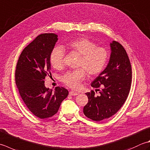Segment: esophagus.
Segmentation results:
<instances>
[{"instance_id":"esophagus-1","label":"esophagus","mask_w":150,"mask_h":150,"mask_svg":"<svg viewBox=\"0 0 150 150\" xmlns=\"http://www.w3.org/2000/svg\"><path fill=\"white\" fill-rule=\"evenodd\" d=\"M69 93L70 96H77V95H78V93L75 92H73V91H70Z\"/></svg>"}]
</instances>
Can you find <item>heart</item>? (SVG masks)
<instances>
[{
	"instance_id": "1",
	"label": "heart",
	"mask_w": 150,
	"mask_h": 150,
	"mask_svg": "<svg viewBox=\"0 0 150 150\" xmlns=\"http://www.w3.org/2000/svg\"><path fill=\"white\" fill-rule=\"evenodd\" d=\"M66 45L70 51L81 56L79 67L82 68L67 71L62 77V81L71 88L78 89L81 82L86 77V71L90 76L98 75L103 71L108 60V52L105 48L98 47L86 38L69 41ZM64 54V50L61 47H55L52 51L50 62L55 69L63 67Z\"/></svg>"
}]
</instances>
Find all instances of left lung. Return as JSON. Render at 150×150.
Listing matches in <instances>:
<instances>
[{"instance_id":"1","label":"left lung","mask_w":150,"mask_h":150,"mask_svg":"<svg viewBox=\"0 0 150 150\" xmlns=\"http://www.w3.org/2000/svg\"><path fill=\"white\" fill-rule=\"evenodd\" d=\"M110 45L111 53L106 68L91 84L95 88L101 87V90L98 89L100 95L96 96L93 90L86 93L88 102L84 107L83 112L87 118L96 122L107 119L118 112L131 88L132 71L127 52L115 41Z\"/></svg>"}]
</instances>
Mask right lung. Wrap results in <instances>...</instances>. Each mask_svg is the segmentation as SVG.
Returning <instances> with one entry per match:
<instances>
[{
	"label": "right lung",
	"instance_id": "obj_1",
	"mask_svg": "<svg viewBox=\"0 0 150 150\" xmlns=\"http://www.w3.org/2000/svg\"><path fill=\"white\" fill-rule=\"evenodd\" d=\"M58 40L53 33L42 34L23 50L17 62L16 83L26 106L38 118L52 117L58 112L68 91L46 88L45 79L51 75L50 55Z\"/></svg>",
	"mask_w": 150,
	"mask_h": 150
}]
</instances>
